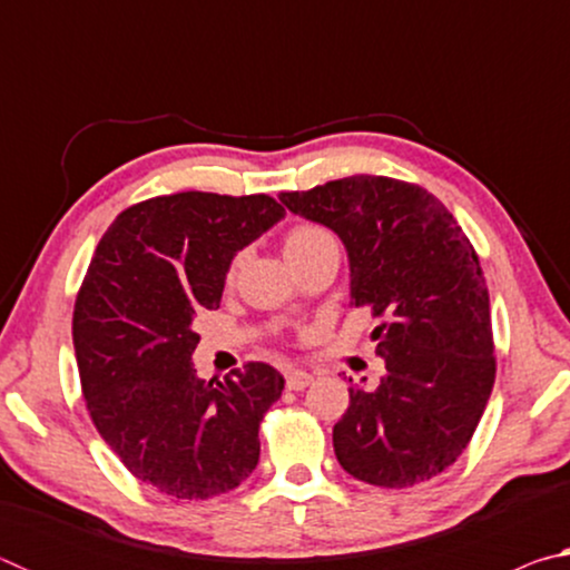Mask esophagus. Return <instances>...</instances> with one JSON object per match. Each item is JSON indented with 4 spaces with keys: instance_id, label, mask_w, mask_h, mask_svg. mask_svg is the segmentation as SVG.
Returning <instances> with one entry per match:
<instances>
[{
    "instance_id": "obj_1",
    "label": "esophagus",
    "mask_w": 570,
    "mask_h": 570,
    "mask_svg": "<svg viewBox=\"0 0 570 570\" xmlns=\"http://www.w3.org/2000/svg\"><path fill=\"white\" fill-rule=\"evenodd\" d=\"M312 382H314V377L308 372H302V370H288L286 372V387L294 390V392L308 387Z\"/></svg>"
}]
</instances>
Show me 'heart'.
I'll use <instances>...</instances> for the list:
<instances>
[{"label": "heart", "instance_id": "obj_1", "mask_svg": "<svg viewBox=\"0 0 570 570\" xmlns=\"http://www.w3.org/2000/svg\"><path fill=\"white\" fill-rule=\"evenodd\" d=\"M330 246H336L334 236L324 226H316V224H296L288 228L284 236V254L288 258V264L304 262V258L320 254V250ZM236 266H238V258L230 262L228 276H234Z\"/></svg>", "mask_w": 570, "mask_h": 570}]
</instances>
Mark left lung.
<instances>
[{
  "label": "left lung",
  "mask_w": 570,
  "mask_h": 570,
  "mask_svg": "<svg viewBox=\"0 0 570 570\" xmlns=\"http://www.w3.org/2000/svg\"><path fill=\"white\" fill-rule=\"evenodd\" d=\"M350 254L352 306L377 320L380 387H350L334 452L356 480L412 488L455 462L495 382L490 298L470 238L440 200L384 176L282 193Z\"/></svg>",
  "instance_id": "left-lung-1"
}]
</instances>
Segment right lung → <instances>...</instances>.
Listing matches in <instances>:
<instances>
[{"label": "right lung", "instance_id": "1", "mask_svg": "<svg viewBox=\"0 0 570 570\" xmlns=\"http://www.w3.org/2000/svg\"><path fill=\"white\" fill-rule=\"evenodd\" d=\"M284 218L272 196L173 193L125 208L77 292L72 344L100 438L135 478L178 500L238 488L284 377L248 362L198 380L193 322L218 308L236 250Z\"/></svg>", "mask_w": 570, "mask_h": 570}]
</instances>
